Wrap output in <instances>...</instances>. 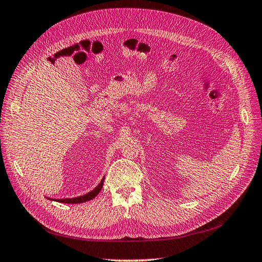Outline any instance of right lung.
Here are the masks:
<instances>
[{
	"instance_id": "right-lung-1",
	"label": "right lung",
	"mask_w": 262,
	"mask_h": 262,
	"mask_svg": "<svg viewBox=\"0 0 262 262\" xmlns=\"http://www.w3.org/2000/svg\"><path fill=\"white\" fill-rule=\"evenodd\" d=\"M104 179L105 178L101 179L100 184L96 188H95L94 190H92L91 192L86 193L84 195L76 196V198H71V199H54L53 200V199H50V198H48V199L49 200H53V201H58V202H61V203H83V202H86V201H90V200L94 199V198L100 192V190L102 188V185H104Z\"/></svg>"
}]
</instances>
